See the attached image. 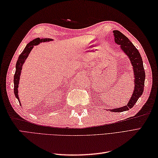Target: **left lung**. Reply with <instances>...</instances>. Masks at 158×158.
Returning <instances> with one entry per match:
<instances>
[{
	"instance_id": "8db88e82",
	"label": "left lung",
	"mask_w": 158,
	"mask_h": 158,
	"mask_svg": "<svg viewBox=\"0 0 158 158\" xmlns=\"http://www.w3.org/2000/svg\"><path fill=\"white\" fill-rule=\"evenodd\" d=\"M113 35L115 41L120 45L121 49L128 56L131 64L133 66L134 77H135V89L132 93L128 103L126 106L113 109H108L113 112H123L129 110L135 105L139 97L143 94L145 85V73L143 67V63L141 56L139 50L132 44L127 37L119 31H114Z\"/></svg>"
}]
</instances>
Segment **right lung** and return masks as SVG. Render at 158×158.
Instances as JSON below:
<instances>
[{
    "instance_id": "right-lung-1",
    "label": "right lung",
    "mask_w": 158,
    "mask_h": 158,
    "mask_svg": "<svg viewBox=\"0 0 158 158\" xmlns=\"http://www.w3.org/2000/svg\"><path fill=\"white\" fill-rule=\"evenodd\" d=\"M50 41H53L52 39H40V38H36L34 40H32V41L28 43V45L26 46V48L23 49V51L22 52L21 54L19 55L18 57V60L16 62V66H15V73L14 75V80H13V83H14V94L15 96L17 98H18V101L20 104V106H21V103H20L19 98L18 96V87H19V77L20 74H21V70L22 69V66L23 63H24L26 59L27 58L28 56L29 53H31V50L32 48H34V46L40 44L41 43H44V42H49Z\"/></svg>"
}]
</instances>
